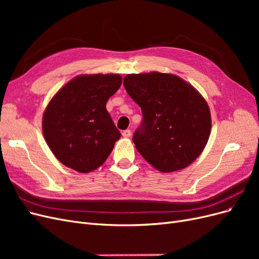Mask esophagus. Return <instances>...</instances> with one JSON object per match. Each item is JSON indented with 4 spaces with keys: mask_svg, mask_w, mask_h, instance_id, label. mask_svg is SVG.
I'll list each match as a JSON object with an SVG mask.
<instances>
[{
    "mask_svg": "<svg viewBox=\"0 0 259 259\" xmlns=\"http://www.w3.org/2000/svg\"><path fill=\"white\" fill-rule=\"evenodd\" d=\"M132 135V132L130 130H125L122 132V136L123 137H130Z\"/></svg>",
    "mask_w": 259,
    "mask_h": 259,
    "instance_id": "1",
    "label": "esophagus"
}]
</instances>
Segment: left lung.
<instances>
[{
    "mask_svg": "<svg viewBox=\"0 0 259 259\" xmlns=\"http://www.w3.org/2000/svg\"><path fill=\"white\" fill-rule=\"evenodd\" d=\"M123 85L140 107L143 122L133 135L138 152L164 173L183 169L204 149L210 134L205 99L174 74H128Z\"/></svg>",
    "mask_w": 259,
    "mask_h": 259,
    "instance_id": "8db88e82",
    "label": "left lung"
}]
</instances>
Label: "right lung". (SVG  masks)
<instances>
[{"mask_svg": "<svg viewBox=\"0 0 259 259\" xmlns=\"http://www.w3.org/2000/svg\"><path fill=\"white\" fill-rule=\"evenodd\" d=\"M121 83L119 74L80 75L50 101L43 115V134L64 165L89 173L107 160L121 133L106 104Z\"/></svg>", "mask_w": 259, "mask_h": 259, "instance_id": "obj_1", "label": "right lung"}]
</instances>
